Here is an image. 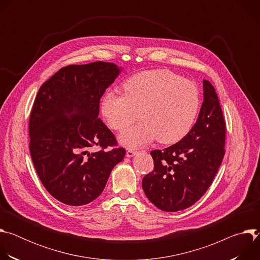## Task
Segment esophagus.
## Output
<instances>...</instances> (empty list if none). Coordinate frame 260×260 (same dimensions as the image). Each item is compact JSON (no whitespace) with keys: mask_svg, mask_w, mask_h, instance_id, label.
<instances>
[{"mask_svg":"<svg viewBox=\"0 0 260 260\" xmlns=\"http://www.w3.org/2000/svg\"><path fill=\"white\" fill-rule=\"evenodd\" d=\"M137 153H138V151L133 150V149H128V150L126 151V157H133V156H135Z\"/></svg>","mask_w":260,"mask_h":260,"instance_id":"obj_1","label":"esophagus"}]
</instances>
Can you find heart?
<instances>
[{"label": "heart", "instance_id": "heart-1", "mask_svg": "<svg viewBox=\"0 0 260 260\" xmlns=\"http://www.w3.org/2000/svg\"><path fill=\"white\" fill-rule=\"evenodd\" d=\"M124 94L107 92L102 100L106 121L118 132L128 128L139 117L142 122L119 138L129 147L150 143L158 138L173 144L186 136L200 110V93L189 80L166 70L136 74L123 84Z\"/></svg>", "mask_w": 260, "mask_h": 260}]
</instances>
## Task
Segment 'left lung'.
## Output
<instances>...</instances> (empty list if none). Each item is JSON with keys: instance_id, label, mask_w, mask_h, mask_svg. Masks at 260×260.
Returning <instances> with one entry per match:
<instances>
[{"instance_id": "1", "label": "left lung", "mask_w": 260, "mask_h": 260, "mask_svg": "<svg viewBox=\"0 0 260 260\" xmlns=\"http://www.w3.org/2000/svg\"><path fill=\"white\" fill-rule=\"evenodd\" d=\"M203 87L197 122L178 143L150 152L154 170L142 180L146 197L166 212L197 203L211 186L225 153V121L217 93L208 80Z\"/></svg>"}]
</instances>
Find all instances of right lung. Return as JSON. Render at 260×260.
I'll list each match as a JSON object with an SVG mask.
<instances>
[{"instance_id":"add662e5","label":"right lung","mask_w":260,"mask_h":260,"mask_svg":"<svg viewBox=\"0 0 260 260\" xmlns=\"http://www.w3.org/2000/svg\"><path fill=\"white\" fill-rule=\"evenodd\" d=\"M121 68L94 61L61 68L42 84L29 116V152L46 190L60 203L79 207L104 190L123 148L98 118L100 100ZM93 145L101 149L89 153Z\"/></svg>"}]
</instances>
